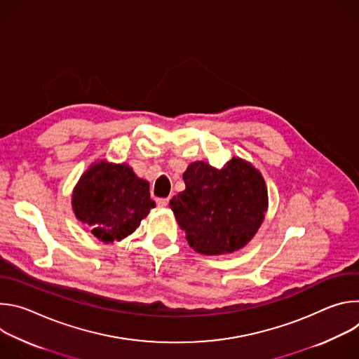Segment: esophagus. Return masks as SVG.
<instances>
[{"instance_id": "obj_1", "label": "esophagus", "mask_w": 359, "mask_h": 359, "mask_svg": "<svg viewBox=\"0 0 359 359\" xmlns=\"http://www.w3.org/2000/svg\"><path fill=\"white\" fill-rule=\"evenodd\" d=\"M156 203H158V206H159V208H166V206H168V203H169V198H168V197L158 198V200H156Z\"/></svg>"}]
</instances>
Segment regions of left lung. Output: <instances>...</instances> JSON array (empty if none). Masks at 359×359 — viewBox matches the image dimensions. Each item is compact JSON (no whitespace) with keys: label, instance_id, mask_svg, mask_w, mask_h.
<instances>
[{"label":"left lung","instance_id":"left-lung-1","mask_svg":"<svg viewBox=\"0 0 359 359\" xmlns=\"http://www.w3.org/2000/svg\"><path fill=\"white\" fill-rule=\"evenodd\" d=\"M186 189L169 206L190 247L206 255L231 254L259 231L269 209L263 175L233 156L224 168L197 161L183 173Z\"/></svg>","mask_w":359,"mask_h":359}]
</instances>
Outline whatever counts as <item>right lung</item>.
I'll return each mask as SVG.
<instances>
[{"label": "right lung", "mask_w": 359, "mask_h": 359, "mask_svg": "<svg viewBox=\"0 0 359 359\" xmlns=\"http://www.w3.org/2000/svg\"><path fill=\"white\" fill-rule=\"evenodd\" d=\"M71 197L75 217L107 244L130 236L156 206L147 180L137 177L129 165L107 159L93 162L82 173Z\"/></svg>", "instance_id": "right-lung-1"}]
</instances>
